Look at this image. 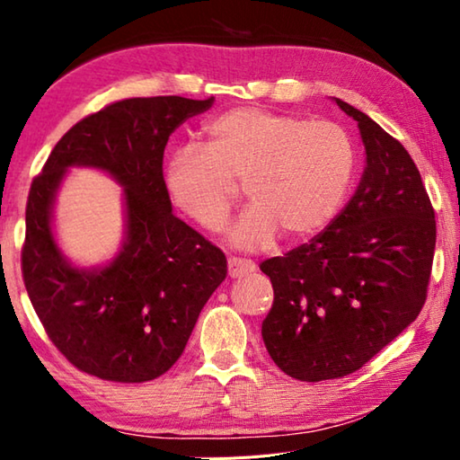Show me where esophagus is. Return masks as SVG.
<instances>
[{
  "mask_svg": "<svg viewBox=\"0 0 460 460\" xmlns=\"http://www.w3.org/2000/svg\"><path fill=\"white\" fill-rule=\"evenodd\" d=\"M256 264L252 261H246V259H238V256H230L228 259V275L232 279H240V277H246L254 272Z\"/></svg>",
  "mask_w": 460,
  "mask_h": 460,
  "instance_id": "1",
  "label": "esophagus"
}]
</instances>
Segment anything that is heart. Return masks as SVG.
<instances>
[{"label":"heart","mask_w":460,"mask_h":460,"mask_svg":"<svg viewBox=\"0 0 460 460\" xmlns=\"http://www.w3.org/2000/svg\"><path fill=\"white\" fill-rule=\"evenodd\" d=\"M356 173L351 137L333 120H309L261 107L226 111L206 127V147L185 145L169 161V198L206 232L230 220L244 185L251 208L232 244L262 251L279 232L291 243L325 228Z\"/></svg>","instance_id":"heart-1"}]
</instances>
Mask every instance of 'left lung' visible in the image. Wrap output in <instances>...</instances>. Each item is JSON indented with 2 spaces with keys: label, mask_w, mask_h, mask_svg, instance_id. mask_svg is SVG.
Wrapping results in <instances>:
<instances>
[{
  "label": "left lung",
  "mask_w": 460,
  "mask_h": 460,
  "mask_svg": "<svg viewBox=\"0 0 460 460\" xmlns=\"http://www.w3.org/2000/svg\"><path fill=\"white\" fill-rule=\"evenodd\" d=\"M337 104L366 145L359 188L309 244L261 262L275 291L264 345L301 382L358 372L396 340L422 311L437 246L434 208L404 145L366 112Z\"/></svg>",
  "instance_id": "left-lung-1"
}]
</instances>
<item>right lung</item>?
Wrapping results in <instances>:
<instances>
[{"label": "right lung", "mask_w": 460, "mask_h": 460, "mask_svg": "<svg viewBox=\"0 0 460 460\" xmlns=\"http://www.w3.org/2000/svg\"><path fill=\"white\" fill-rule=\"evenodd\" d=\"M212 102L214 96L111 102L64 133L31 180L23 285L50 341L80 372L119 384L164 376L228 275L220 248L172 214L164 180L169 135ZM70 164L104 168L126 188L128 240L102 271L72 270L53 243L51 199Z\"/></svg>", "instance_id": "obj_1"}]
</instances>
